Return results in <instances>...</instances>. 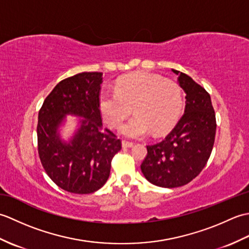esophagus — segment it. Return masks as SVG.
Instances as JSON below:
<instances>
[{
  "instance_id": "esophagus-1",
  "label": "esophagus",
  "mask_w": 249,
  "mask_h": 249,
  "mask_svg": "<svg viewBox=\"0 0 249 249\" xmlns=\"http://www.w3.org/2000/svg\"><path fill=\"white\" fill-rule=\"evenodd\" d=\"M133 145H134L133 142H128V141L122 142V146H123V149H128V147H133Z\"/></svg>"
}]
</instances>
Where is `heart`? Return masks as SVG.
<instances>
[{"instance_id":"b5f03b06","label":"heart","mask_w":249,"mask_h":249,"mask_svg":"<svg viewBox=\"0 0 249 249\" xmlns=\"http://www.w3.org/2000/svg\"><path fill=\"white\" fill-rule=\"evenodd\" d=\"M137 113L122 128L128 138H143L170 131L181 116L182 89L177 82L150 72H135L119 78L114 93L99 96V110L110 127L120 128L133 112Z\"/></svg>"}]
</instances>
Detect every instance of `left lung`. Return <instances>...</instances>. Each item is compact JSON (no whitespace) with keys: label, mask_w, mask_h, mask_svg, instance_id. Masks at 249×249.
I'll return each instance as SVG.
<instances>
[{"label":"left lung","mask_w":249,"mask_h":249,"mask_svg":"<svg viewBox=\"0 0 249 249\" xmlns=\"http://www.w3.org/2000/svg\"><path fill=\"white\" fill-rule=\"evenodd\" d=\"M185 94L184 114L161 142L146 145L141 171L150 183L174 188L188 184L205 167L216 134L210 94L186 73L174 71Z\"/></svg>","instance_id":"left-lung-1"}]
</instances>
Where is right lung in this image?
Returning <instances> with one entry per match:
<instances>
[{
    "label": "right lung",
    "instance_id": "right-lung-1",
    "mask_svg": "<svg viewBox=\"0 0 249 249\" xmlns=\"http://www.w3.org/2000/svg\"><path fill=\"white\" fill-rule=\"evenodd\" d=\"M103 72H81L62 80L46 97L38 112L37 142L45 171L68 193L96 192L107 182L111 160L121 140L103 128L99 91ZM66 115L82 117L70 142L62 141L59 126Z\"/></svg>",
    "mask_w": 249,
    "mask_h": 249
}]
</instances>
